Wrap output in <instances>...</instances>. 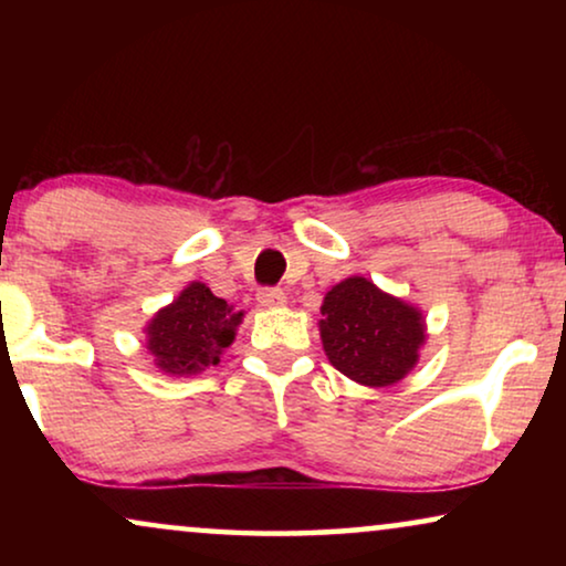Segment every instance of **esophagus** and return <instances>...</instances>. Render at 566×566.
<instances>
[{
	"label": "esophagus",
	"mask_w": 566,
	"mask_h": 566,
	"mask_svg": "<svg viewBox=\"0 0 566 566\" xmlns=\"http://www.w3.org/2000/svg\"><path fill=\"white\" fill-rule=\"evenodd\" d=\"M258 301L260 306L265 308H277V306H285V293L281 289H262L258 293Z\"/></svg>",
	"instance_id": "esophagus-1"
}]
</instances>
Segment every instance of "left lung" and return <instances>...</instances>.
Returning <instances> with one entry per match:
<instances>
[{
    "label": "left lung",
    "mask_w": 566,
    "mask_h": 566,
    "mask_svg": "<svg viewBox=\"0 0 566 566\" xmlns=\"http://www.w3.org/2000/svg\"><path fill=\"white\" fill-rule=\"evenodd\" d=\"M319 312L322 347L329 363L370 389L399 384L417 366L428 339L420 308L363 275L332 285Z\"/></svg>",
    "instance_id": "left-lung-1"
}]
</instances>
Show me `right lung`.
I'll list each match as a JSON object with an SVG mask.
<instances>
[{
	"instance_id": "obj_1",
	"label": "right lung",
	"mask_w": 566,
	"mask_h": 566,
	"mask_svg": "<svg viewBox=\"0 0 566 566\" xmlns=\"http://www.w3.org/2000/svg\"><path fill=\"white\" fill-rule=\"evenodd\" d=\"M242 319L244 312L213 296L206 283L192 281L146 322V350L161 374L198 376L208 366H219Z\"/></svg>"
}]
</instances>
